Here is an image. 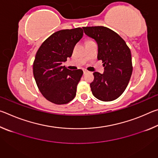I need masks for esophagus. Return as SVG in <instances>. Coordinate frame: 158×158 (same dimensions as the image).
<instances>
[{"label": "esophagus", "mask_w": 158, "mask_h": 158, "mask_svg": "<svg viewBox=\"0 0 158 158\" xmlns=\"http://www.w3.org/2000/svg\"><path fill=\"white\" fill-rule=\"evenodd\" d=\"M86 73H88V71L86 70V69H84V73L85 74Z\"/></svg>", "instance_id": "1"}]
</instances>
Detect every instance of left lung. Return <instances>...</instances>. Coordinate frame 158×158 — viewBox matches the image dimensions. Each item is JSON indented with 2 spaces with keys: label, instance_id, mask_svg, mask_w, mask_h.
I'll list each match as a JSON object with an SVG mask.
<instances>
[{
  "label": "left lung",
  "instance_id": "1",
  "mask_svg": "<svg viewBox=\"0 0 158 158\" xmlns=\"http://www.w3.org/2000/svg\"><path fill=\"white\" fill-rule=\"evenodd\" d=\"M85 34L97 42L98 59L102 60L105 72L93 73L90 83L93 95L98 100H116L125 91L132 73V56L124 40L105 26L83 27Z\"/></svg>",
  "mask_w": 158,
  "mask_h": 158
}]
</instances>
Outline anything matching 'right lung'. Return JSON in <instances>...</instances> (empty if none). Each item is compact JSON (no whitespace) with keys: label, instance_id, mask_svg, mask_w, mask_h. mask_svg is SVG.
I'll return each mask as SVG.
<instances>
[{"label":"right lung","instance_id":"right-lung-1","mask_svg":"<svg viewBox=\"0 0 158 158\" xmlns=\"http://www.w3.org/2000/svg\"><path fill=\"white\" fill-rule=\"evenodd\" d=\"M81 28L60 30L53 33L37 50L33 75L42 95L56 105H65L76 95L81 69L70 70L62 65L72 56L75 44L81 39Z\"/></svg>","mask_w":158,"mask_h":158}]
</instances>
